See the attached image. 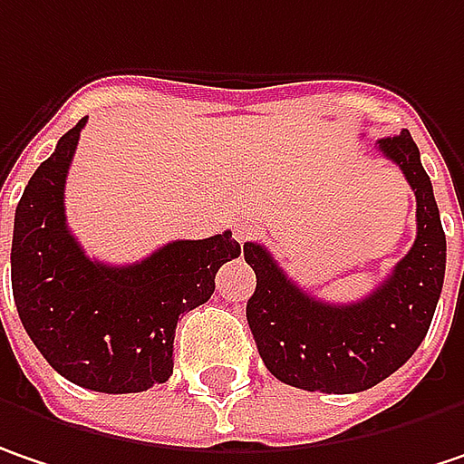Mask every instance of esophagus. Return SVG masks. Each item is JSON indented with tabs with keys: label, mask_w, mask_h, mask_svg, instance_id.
I'll list each match as a JSON object with an SVG mask.
<instances>
[{
	"label": "esophagus",
	"mask_w": 464,
	"mask_h": 464,
	"mask_svg": "<svg viewBox=\"0 0 464 464\" xmlns=\"http://www.w3.org/2000/svg\"><path fill=\"white\" fill-rule=\"evenodd\" d=\"M249 236H252V226H246V223H244V226H236V241H238V244H244Z\"/></svg>",
	"instance_id": "esophagus-1"
}]
</instances>
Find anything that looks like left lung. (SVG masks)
Returning a JSON list of instances; mask_svg holds the SVG:
<instances>
[{
  "mask_svg": "<svg viewBox=\"0 0 464 464\" xmlns=\"http://www.w3.org/2000/svg\"><path fill=\"white\" fill-rule=\"evenodd\" d=\"M378 151L399 165L415 191L418 236L392 276L365 299L352 304L314 299L262 244H244V259L257 276L246 320L265 368L288 386L325 394L372 389L415 354L430 328L447 270V236L433 186L410 130L381 139Z\"/></svg>",
  "mask_w": 464,
  "mask_h": 464,
  "instance_id": "left-lung-1",
  "label": "left lung"
}]
</instances>
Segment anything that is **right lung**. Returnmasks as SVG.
Instances as JSON below:
<instances>
[{"mask_svg":"<svg viewBox=\"0 0 464 464\" xmlns=\"http://www.w3.org/2000/svg\"><path fill=\"white\" fill-rule=\"evenodd\" d=\"M86 118L31 176L13 231V296L25 334L70 383L136 394L173 372L178 317L215 291L220 265L241 255L231 231L170 241L141 262L86 257L65 223V178Z\"/></svg>","mask_w":464,"mask_h":464,"instance_id":"add662e5","label":"right lung"}]
</instances>
